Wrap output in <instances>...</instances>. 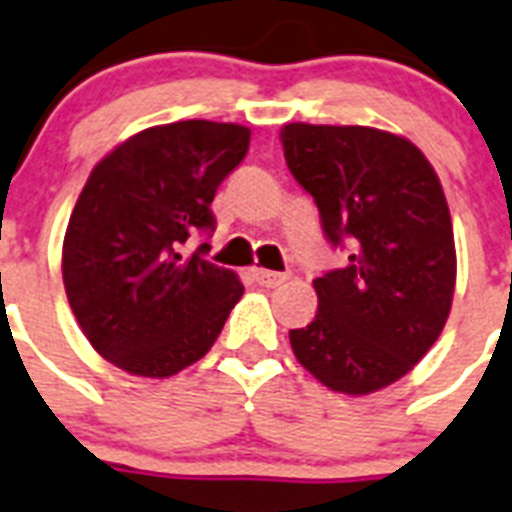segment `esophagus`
Instances as JSON below:
<instances>
[{
	"mask_svg": "<svg viewBox=\"0 0 512 512\" xmlns=\"http://www.w3.org/2000/svg\"><path fill=\"white\" fill-rule=\"evenodd\" d=\"M252 278H255L260 286H268V289H276V286H281L283 281H286V273H276V270H263V268H255L252 270Z\"/></svg>",
	"mask_w": 512,
	"mask_h": 512,
	"instance_id": "1",
	"label": "esophagus"
}]
</instances>
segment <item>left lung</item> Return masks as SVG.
Segmentation results:
<instances>
[{
    "label": "left lung",
    "instance_id": "8db88e82",
    "mask_svg": "<svg viewBox=\"0 0 512 512\" xmlns=\"http://www.w3.org/2000/svg\"><path fill=\"white\" fill-rule=\"evenodd\" d=\"M289 171L315 197L349 263L315 278L317 315L289 330L291 349L322 385L367 395L401 380L450 315L455 242L440 179L406 137L372 127L286 124Z\"/></svg>",
    "mask_w": 512,
    "mask_h": 512
}]
</instances>
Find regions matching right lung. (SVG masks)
<instances>
[{
  "instance_id": "obj_1",
  "label": "right lung",
  "mask_w": 512,
  "mask_h": 512,
  "mask_svg": "<svg viewBox=\"0 0 512 512\" xmlns=\"http://www.w3.org/2000/svg\"><path fill=\"white\" fill-rule=\"evenodd\" d=\"M242 124L187 119L137 132L90 171L64 234L62 278L90 346L140 377H171L216 343L236 273L182 244L213 234L210 203L242 163Z\"/></svg>"
}]
</instances>
